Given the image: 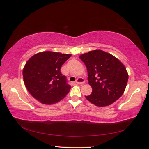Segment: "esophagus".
I'll list each match as a JSON object with an SVG mask.
<instances>
[{"instance_id": "34e87169", "label": "esophagus", "mask_w": 149, "mask_h": 149, "mask_svg": "<svg viewBox=\"0 0 149 149\" xmlns=\"http://www.w3.org/2000/svg\"><path fill=\"white\" fill-rule=\"evenodd\" d=\"M84 82H85L84 79L83 78H78L77 79H76V84H83Z\"/></svg>"}]
</instances>
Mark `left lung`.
<instances>
[{"mask_svg": "<svg viewBox=\"0 0 149 149\" xmlns=\"http://www.w3.org/2000/svg\"><path fill=\"white\" fill-rule=\"evenodd\" d=\"M87 68L92 93L85 96L99 107L111 105L123 95L128 81L124 65L111 54L96 49L79 56Z\"/></svg>", "mask_w": 149, "mask_h": 149, "instance_id": "1", "label": "left lung"}]
</instances>
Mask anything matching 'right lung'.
Returning a JSON list of instances; mask_svg holds the SVG:
<instances>
[{"label": "right lung", "mask_w": 149, "mask_h": 149, "mask_svg": "<svg viewBox=\"0 0 149 149\" xmlns=\"http://www.w3.org/2000/svg\"><path fill=\"white\" fill-rule=\"evenodd\" d=\"M71 56L47 51L31 56L23 70L24 83L31 95L47 105L63 100L70 92L71 86L67 84L60 69Z\"/></svg>", "instance_id": "1"}]
</instances>
